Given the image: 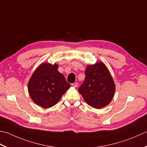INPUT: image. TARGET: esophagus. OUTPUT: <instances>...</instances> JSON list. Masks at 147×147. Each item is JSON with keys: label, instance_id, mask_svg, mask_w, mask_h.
Segmentation results:
<instances>
[{"label": "esophagus", "instance_id": "1", "mask_svg": "<svg viewBox=\"0 0 147 147\" xmlns=\"http://www.w3.org/2000/svg\"><path fill=\"white\" fill-rule=\"evenodd\" d=\"M72 86H73V87H78V83L77 82H74V83H73V84H72Z\"/></svg>", "mask_w": 147, "mask_h": 147}]
</instances>
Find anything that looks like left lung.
I'll list each match as a JSON object with an SVG mask.
<instances>
[{
    "mask_svg": "<svg viewBox=\"0 0 147 147\" xmlns=\"http://www.w3.org/2000/svg\"><path fill=\"white\" fill-rule=\"evenodd\" d=\"M78 91L91 107L100 109L110 104L115 92V85L104 63L87 65L85 79Z\"/></svg>",
    "mask_w": 147,
    "mask_h": 147,
    "instance_id": "1",
    "label": "left lung"
}]
</instances>
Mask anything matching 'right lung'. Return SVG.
Listing matches in <instances>:
<instances>
[{
	"label": "right lung",
	"instance_id": "1",
	"mask_svg": "<svg viewBox=\"0 0 147 147\" xmlns=\"http://www.w3.org/2000/svg\"><path fill=\"white\" fill-rule=\"evenodd\" d=\"M57 64L42 63L34 72L28 83L31 99L42 108L55 105L71 85L58 71Z\"/></svg>",
	"mask_w": 147,
	"mask_h": 147
}]
</instances>
